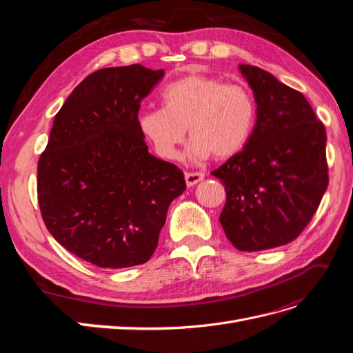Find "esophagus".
<instances>
[{"label": "esophagus", "mask_w": 353, "mask_h": 353, "mask_svg": "<svg viewBox=\"0 0 353 353\" xmlns=\"http://www.w3.org/2000/svg\"><path fill=\"white\" fill-rule=\"evenodd\" d=\"M203 178H205V174H203V172H187L185 174V183H187L188 187H193L197 183H200Z\"/></svg>", "instance_id": "1"}]
</instances>
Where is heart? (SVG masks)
Returning a JSON list of instances; mask_svg holds the SVG:
<instances>
[{
  "instance_id": "obj_1",
  "label": "heart",
  "mask_w": 353,
  "mask_h": 353,
  "mask_svg": "<svg viewBox=\"0 0 353 353\" xmlns=\"http://www.w3.org/2000/svg\"><path fill=\"white\" fill-rule=\"evenodd\" d=\"M160 100L163 108L138 113L137 126L156 153L168 160L178 157L187 128L193 138L191 157L236 156L248 144L258 117V104L248 85L209 74H187L168 83Z\"/></svg>"
}]
</instances>
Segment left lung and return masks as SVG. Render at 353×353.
I'll use <instances>...</instances> for the list:
<instances>
[{
  "mask_svg": "<svg viewBox=\"0 0 353 353\" xmlns=\"http://www.w3.org/2000/svg\"><path fill=\"white\" fill-rule=\"evenodd\" d=\"M258 117L248 144L212 172L225 185L219 222L241 252L293 241L312 219L328 185L327 134L311 104L270 72L240 65Z\"/></svg>",
  "mask_w": 353,
  "mask_h": 353,
  "instance_id": "left-lung-1",
  "label": "left lung"
}]
</instances>
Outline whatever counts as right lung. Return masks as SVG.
Segmentation results:
<instances>
[{
    "label": "right lung",
    "instance_id": "right-lung-1",
    "mask_svg": "<svg viewBox=\"0 0 353 353\" xmlns=\"http://www.w3.org/2000/svg\"><path fill=\"white\" fill-rule=\"evenodd\" d=\"M163 74L141 65L88 74L56 114L39 157L47 230L100 268L150 259L169 205L185 190L183 170L148 153L137 126L141 100Z\"/></svg>",
    "mask_w": 353,
    "mask_h": 353
}]
</instances>
